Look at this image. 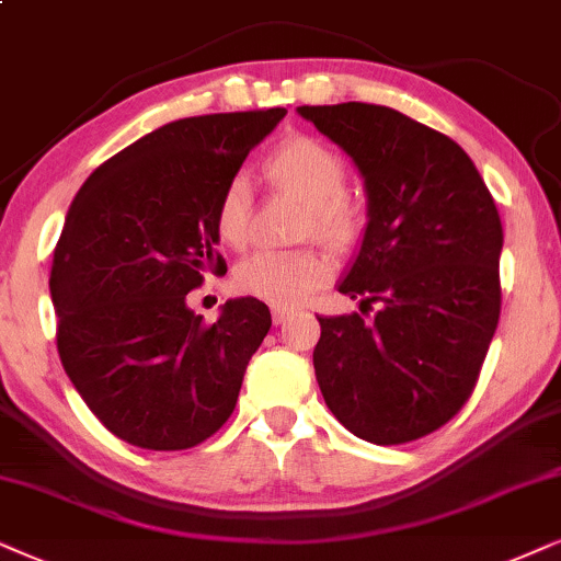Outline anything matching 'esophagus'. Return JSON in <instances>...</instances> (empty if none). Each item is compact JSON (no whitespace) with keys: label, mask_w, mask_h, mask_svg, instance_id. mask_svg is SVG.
Masks as SVG:
<instances>
[{"label":"esophagus","mask_w":561,"mask_h":561,"mask_svg":"<svg viewBox=\"0 0 561 561\" xmlns=\"http://www.w3.org/2000/svg\"><path fill=\"white\" fill-rule=\"evenodd\" d=\"M289 318V310L287 308H272V321L274 325H282Z\"/></svg>","instance_id":"34e87169"}]
</instances>
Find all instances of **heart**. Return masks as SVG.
<instances>
[{
	"mask_svg": "<svg viewBox=\"0 0 561 561\" xmlns=\"http://www.w3.org/2000/svg\"><path fill=\"white\" fill-rule=\"evenodd\" d=\"M264 175L272 186L287 191L308 204L305 230L333 248L350 245L359 232V209L344 194L346 162L329 145L313 137L282 141L264 160ZM251 188L245 179H230L215 207V232L219 243L240 248L248 240ZM333 264L316 248L300 251H256L240 261L232 287L245 297H256L274 308H293L308 300L331 279Z\"/></svg>",
	"mask_w": 561,
	"mask_h": 561,
	"instance_id": "1",
	"label": "heart"
}]
</instances>
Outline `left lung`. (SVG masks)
Segmentation results:
<instances>
[{
	"instance_id": "left-lung-1",
	"label": "left lung",
	"mask_w": 561,
	"mask_h": 561,
	"mask_svg": "<svg viewBox=\"0 0 561 561\" xmlns=\"http://www.w3.org/2000/svg\"><path fill=\"white\" fill-rule=\"evenodd\" d=\"M297 113L354 162L367 228L339 293L359 313L318 316L325 407L375 445L424 437L477 386L500 321L502 222L469 154L445 134L370 103Z\"/></svg>"
}]
</instances>
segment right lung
Segmentation results:
<instances>
[{
  "label": "right lung",
  "mask_w": 561,
  "mask_h": 561,
  "mask_svg": "<svg viewBox=\"0 0 561 561\" xmlns=\"http://www.w3.org/2000/svg\"><path fill=\"white\" fill-rule=\"evenodd\" d=\"M285 113L160 126L105 160L67 211L48 279L61 365L92 414L137 448L186 450L215 435L272 329L256 297L228 300L204 325L186 295L228 272L217 198Z\"/></svg>",
  "instance_id": "right-lung-1"
}]
</instances>
